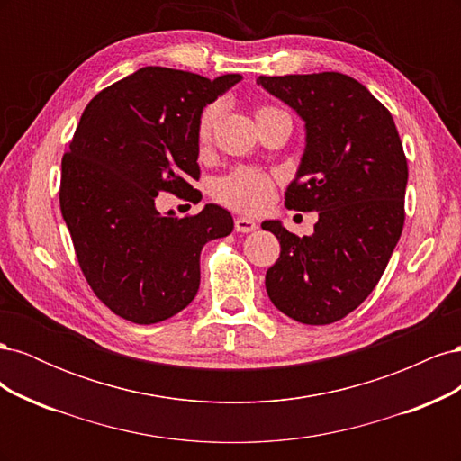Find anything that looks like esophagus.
Segmentation results:
<instances>
[{"label": "esophagus", "instance_id": "obj_1", "mask_svg": "<svg viewBox=\"0 0 461 461\" xmlns=\"http://www.w3.org/2000/svg\"><path fill=\"white\" fill-rule=\"evenodd\" d=\"M234 229H236V232H254L258 229V225H256V221L249 217H236Z\"/></svg>", "mask_w": 461, "mask_h": 461}]
</instances>
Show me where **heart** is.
<instances>
[{
	"label": "heart",
	"mask_w": 461,
	"mask_h": 461,
	"mask_svg": "<svg viewBox=\"0 0 461 461\" xmlns=\"http://www.w3.org/2000/svg\"><path fill=\"white\" fill-rule=\"evenodd\" d=\"M273 107H261L258 109V115L271 111ZM221 117V105L209 104L203 107L202 115L198 119V140L200 144H207L212 140V134L215 131V124ZM275 183L269 175H265L258 169H236L230 175L219 178L213 186V196L227 203L229 207L239 209L246 213H259L269 205L273 198Z\"/></svg>",
	"instance_id": "heart-1"
}]
</instances>
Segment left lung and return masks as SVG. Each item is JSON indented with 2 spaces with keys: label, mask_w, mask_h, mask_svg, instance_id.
<instances>
[{
  "label": "left lung",
  "mask_w": 461,
  "mask_h": 461,
  "mask_svg": "<svg viewBox=\"0 0 461 461\" xmlns=\"http://www.w3.org/2000/svg\"><path fill=\"white\" fill-rule=\"evenodd\" d=\"M256 82L303 121L305 148L286 207L319 215L313 234L303 239L281 221L261 222L281 242L265 288L285 315L329 325L354 312L386 269L403 227L408 161L393 115L352 77Z\"/></svg>",
  "instance_id": "8db88e82"
}]
</instances>
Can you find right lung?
<instances>
[{"label":"right lung","mask_w":461,"mask_h":461,"mask_svg":"<svg viewBox=\"0 0 461 461\" xmlns=\"http://www.w3.org/2000/svg\"><path fill=\"white\" fill-rule=\"evenodd\" d=\"M242 75L213 80L144 67L102 90L80 117L61 161V213L94 294L122 319L151 325L198 294L202 248L234 229L207 203L198 215L159 213L171 192L200 202L198 119Z\"/></svg>","instance_id":"obj_1"}]
</instances>
